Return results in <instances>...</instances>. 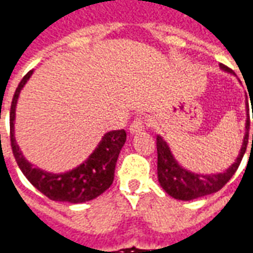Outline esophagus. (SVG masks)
Segmentation results:
<instances>
[{
	"instance_id": "34e87169",
	"label": "esophagus",
	"mask_w": 253,
	"mask_h": 253,
	"mask_svg": "<svg viewBox=\"0 0 253 253\" xmlns=\"http://www.w3.org/2000/svg\"><path fill=\"white\" fill-rule=\"evenodd\" d=\"M149 125V121L145 118V116H137L134 122H132L131 125H130V132L131 134H135V132L143 131L145 130V127Z\"/></svg>"
}]
</instances>
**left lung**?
Returning a JSON list of instances; mask_svg holds the SVG:
<instances>
[{
	"label": "left lung",
	"instance_id": "8db88e82",
	"mask_svg": "<svg viewBox=\"0 0 253 253\" xmlns=\"http://www.w3.org/2000/svg\"><path fill=\"white\" fill-rule=\"evenodd\" d=\"M221 69L229 73H233L228 66H225L222 63H221ZM248 135H250V119H247L244 142L240 150L239 157L234 161V164L229 167L223 173H217V175H198V173H192V172H188L184 168H181L173 159L169 146L167 145L163 138L157 135V142H156L157 143V175H159L160 186L164 188L168 195L175 199H179V201H192L196 198L217 192L232 179L234 172L239 168L240 163L244 157L245 150H247Z\"/></svg>",
	"mask_w": 253,
	"mask_h": 253
}]
</instances>
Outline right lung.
<instances>
[{
	"label": "right lung",
	"mask_w": 253,
	"mask_h": 253,
	"mask_svg": "<svg viewBox=\"0 0 253 253\" xmlns=\"http://www.w3.org/2000/svg\"><path fill=\"white\" fill-rule=\"evenodd\" d=\"M32 70L25 74L16 89L10 105V146L21 172L36 190L48 199L70 203H83L101 195L114 181L115 165L123 145L126 142L125 130H114L105 134L99 146L83 164L66 173H50L35 168L24 159L14 139V115L20 90L30 80Z\"/></svg>",
	"instance_id": "1"
}]
</instances>
